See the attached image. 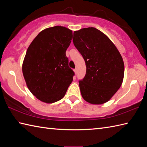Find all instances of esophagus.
Instances as JSON below:
<instances>
[{"instance_id": "esophagus-1", "label": "esophagus", "mask_w": 147, "mask_h": 147, "mask_svg": "<svg viewBox=\"0 0 147 147\" xmlns=\"http://www.w3.org/2000/svg\"><path fill=\"white\" fill-rule=\"evenodd\" d=\"M74 73H75V74H77V69H74Z\"/></svg>"}]
</instances>
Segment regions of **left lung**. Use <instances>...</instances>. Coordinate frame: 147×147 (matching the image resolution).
I'll return each mask as SVG.
<instances>
[{"instance_id": "8db88e82", "label": "left lung", "mask_w": 147, "mask_h": 147, "mask_svg": "<svg viewBox=\"0 0 147 147\" xmlns=\"http://www.w3.org/2000/svg\"><path fill=\"white\" fill-rule=\"evenodd\" d=\"M74 45L85 60V77L79 81L81 93L90 104L107 102L119 89L124 74V62L117 48L95 28L73 33Z\"/></svg>"}]
</instances>
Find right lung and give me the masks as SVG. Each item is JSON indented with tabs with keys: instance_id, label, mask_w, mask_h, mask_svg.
<instances>
[{
	"instance_id": "right-lung-1",
	"label": "right lung",
	"mask_w": 147,
	"mask_h": 147,
	"mask_svg": "<svg viewBox=\"0 0 147 147\" xmlns=\"http://www.w3.org/2000/svg\"><path fill=\"white\" fill-rule=\"evenodd\" d=\"M72 38L71 30L54 26L42 31L28 48L23 76L30 91L40 100H60L73 82L74 72L65 55Z\"/></svg>"
}]
</instances>
